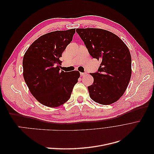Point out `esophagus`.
Segmentation results:
<instances>
[{
  "instance_id": "obj_1",
  "label": "esophagus",
  "mask_w": 154,
  "mask_h": 154,
  "mask_svg": "<svg viewBox=\"0 0 154 154\" xmlns=\"http://www.w3.org/2000/svg\"><path fill=\"white\" fill-rule=\"evenodd\" d=\"M80 74H81L82 76H84L86 75L87 73L86 72H80Z\"/></svg>"
}]
</instances>
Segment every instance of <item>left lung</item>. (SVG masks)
<instances>
[{
	"mask_svg": "<svg viewBox=\"0 0 154 154\" xmlns=\"http://www.w3.org/2000/svg\"><path fill=\"white\" fill-rule=\"evenodd\" d=\"M92 57L100 60L98 71L91 73L94 82L88 87L91 98L101 105H110L122 97L132 75L130 51L117 35L98 28L77 29Z\"/></svg>",
	"mask_w": 154,
	"mask_h": 154,
	"instance_id": "8db88e82",
	"label": "left lung"
}]
</instances>
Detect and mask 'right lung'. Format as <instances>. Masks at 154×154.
Here are the masks:
<instances>
[{
  "instance_id": "right-lung-1",
  "label": "right lung",
  "mask_w": 154,
  "mask_h": 154,
  "mask_svg": "<svg viewBox=\"0 0 154 154\" xmlns=\"http://www.w3.org/2000/svg\"><path fill=\"white\" fill-rule=\"evenodd\" d=\"M76 29L56 31L40 36L23 58V76L31 94L41 104L58 107L71 97L80 74L60 71V58L72 40Z\"/></svg>"
}]
</instances>
